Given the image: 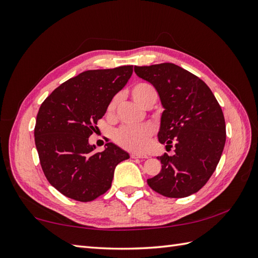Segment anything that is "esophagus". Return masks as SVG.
Returning <instances> with one entry per match:
<instances>
[{
	"mask_svg": "<svg viewBox=\"0 0 258 258\" xmlns=\"http://www.w3.org/2000/svg\"><path fill=\"white\" fill-rule=\"evenodd\" d=\"M131 157L132 158H147L149 156L145 154H136V153H132V154H131Z\"/></svg>",
	"mask_w": 258,
	"mask_h": 258,
	"instance_id": "1",
	"label": "esophagus"
}]
</instances>
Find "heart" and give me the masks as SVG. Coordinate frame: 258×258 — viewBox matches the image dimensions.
<instances>
[{
    "instance_id": "heart-1",
    "label": "heart",
    "mask_w": 258,
    "mask_h": 258,
    "mask_svg": "<svg viewBox=\"0 0 258 258\" xmlns=\"http://www.w3.org/2000/svg\"><path fill=\"white\" fill-rule=\"evenodd\" d=\"M131 96L133 100L144 107L150 101H156L157 93L156 90L149 83H138L131 89ZM118 103V97L114 96L109 101L107 105V113L113 114L116 109ZM153 136V128L151 126H128L125 125L119 127L114 133V141L120 147L132 151V152H143L150 144L151 138Z\"/></svg>"
}]
</instances>
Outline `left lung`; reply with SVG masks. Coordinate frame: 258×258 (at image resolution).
Listing matches in <instances>:
<instances>
[{"label":"left lung","instance_id":"8db88e82","mask_svg":"<svg viewBox=\"0 0 258 258\" xmlns=\"http://www.w3.org/2000/svg\"><path fill=\"white\" fill-rule=\"evenodd\" d=\"M155 87L164 111L158 141L175 154L158 156L162 169L147 179L158 194L182 199L199 191L221 160L226 141L222 108L205 82L173 63L134 67Z\"/></svg>","mask_w":258,"mask_h":258}]
</instances>
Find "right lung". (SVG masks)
<instances>
[{"label":"right lung","instance_id":"right-lung-1","mask_svg":"<svg viewBox=\"0 0 258 258\" xmlns=\"http://www.w3.org/2000/svg\"><path fill=\"white\" fill-rule=\"evenodd\" d=\"M132 73L133 65L85 71L54 90L38 109L34 136L42 169L69 199H97L111 187L117 164L130 158L114 143L95 153L89 138Z\"/></svg>","mask_w":258,"mask_h":258}]
</instances>
